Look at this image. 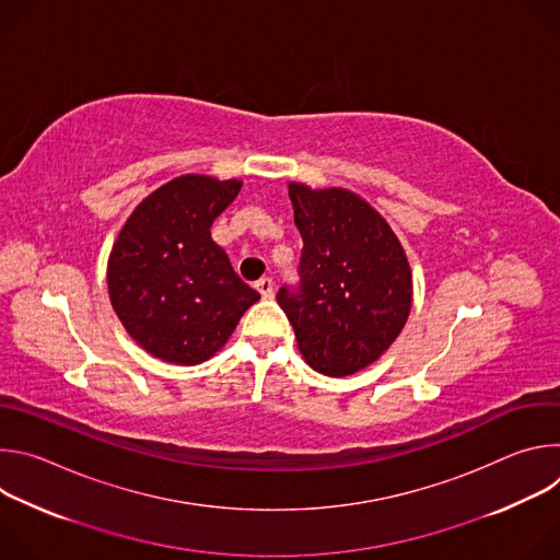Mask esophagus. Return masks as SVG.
<instances>
[{
  "mask_svg": "<svg viewBox=\"0 0 560 560\" xmlns=\"http://www.w3.org/2000/svg\"><path fill=\"white\" fill-rule=\"evenodd\" d=\"M255 288L261 292V296H264V299H272V296H275V283H272V279H270V277L259 279V281L255 283Z\"/></svg>",
  "mask_w": 560,
  "mask_h": 560,
  "instance_id": "obj_1",
  "label": "esophagus"
}]
</instances>
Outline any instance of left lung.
<instances>
[{
  "mask_svg": "<svg viewBox=\"0 0 560 560\" xmlns=\"http://www.w3.org/2000/svg\"><path fill=\"white\" fill-rule=\"evenodd\" d=\"M303 238L299 288L279 305L305 363L350 376L374 363L401 335L412 310V270L389 223L346 188L288 184Z\"/></svg>",
  "mask_w": 560,
  "mask_h": 560,
  "instance_id": "left-lung-1",
  "label": "left lung"
}]
</instances>
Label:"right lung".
Instances as JSON below:
<instances>
[{
  "instance_id": "1",
  "label": "right lung",
  "mask_w": 560,
  "mask_h": 560,
  "mask_svg": "<svg viewBox=\"0 0 560 560\" xmlns=\"http://www.w3.org/2000/svg\"><path fill=\"white\" fill-rule=\"evenodd\" d=\"M238 179L182 175L126 219L108 259V294L126 332L152 357L197 365L219 352L259 292L212 242Z\"/></svg>"
}]
</instances>
